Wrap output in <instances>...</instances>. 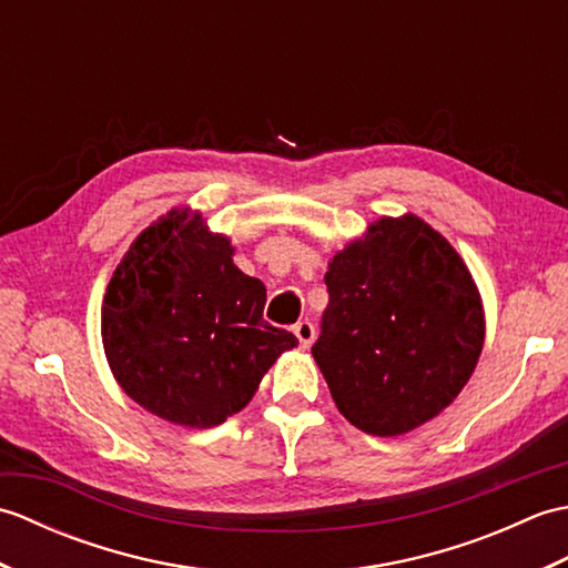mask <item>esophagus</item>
I'll return each mask as SVG.
<instances>
[{
    "instance_id": "34e87169",
    "label": "esophagus",
    "mask_w": 568,
    "mask_h": 568,
    "mask_svg": "<svg viewBox=\"0 0 568 568\" xmlns=\"http://www.w3.org/2000/svg\"><path fill=\"white\" fill-rule=\"evenodd\" d=\"M293 332H295V336H297V342H300V346L303 348H310L312 346V342H315V324L312 322H297L295 327H293Z\"/></svg>"
}]
</instances>
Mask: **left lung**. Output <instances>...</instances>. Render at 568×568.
<instances>
[{
    "instance_id": "8db88e82",
    "label": "left lung",
    "mask_w": 568,
    "mask_h": 568,
    "mask_svg": "<svg viewBox=\"0 0 568 568\" xmlns=\"http://www.w3.org/2000/svg\"><path fill=\"white\" fill-rule=\"evenodd\" d=\"M312 346L339 413L397 437L454 403L484 348V305L466 263L415 214L383 216L336 253Z\"/></svg>"
}]
</instances>
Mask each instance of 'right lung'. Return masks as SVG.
Masks as SVG:
<instances>
[{"label": "right lung", "instance_id": "obj_1", "mask_svg": "<svg viewBox=\"0 0 568 568\" xmlns=\"http://www.w3.org/2000/svg\"><path fill=\"white\" fill-rule=\"evenodd\" d=\"M232 256V241L200 212L171 210L136 236L106 285L102 344L114 378L173 425H222L297 346L263 320L265 285Z\"/></svg>", "mask_w": 568, "mask_h": 568}]
</instances>
